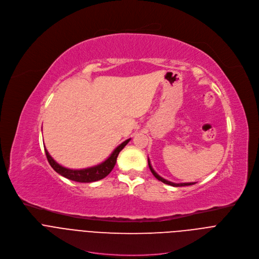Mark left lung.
Listing matches in <instances>:
<instances>
[{
	"instance_id": "obj_1",
	"label": "left lung",
	"mask_w": 259,
	"mask_h": 259,
	"mask_svg": "<svg viewBox=\"0 0 259 259\" xmlns=\"http://www.w3.org/2000/svg\"><path fill=\"white\" fill-rule=\"evenodd\" d=\"M149 160V167H150V169H151V171H152V173L154 174V176L158 179V180H160V181H162V182H164V183H166V184H169V186H172V187H186V186H192V184H195L196 182H187V183H174V182H171V181H168V180H166V179H164L163 177H161L154 169H153V167H152V165H151V162H150V159H147Z\"/></svg>"
}]
</instances>
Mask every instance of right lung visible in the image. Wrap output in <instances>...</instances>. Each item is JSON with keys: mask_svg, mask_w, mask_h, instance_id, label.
<instances>
[{"mask_svg": "<svg viewBox=\"0 0 259 259\" xmlns=\"http://www.w3.org/2000/svg\"><path fill=\"white\" fill-rule=\"evenodd\" d=\"M130 139L131 138L122 142L112 153V155H110L104 162H102L96 166L85 168V169H77L76 170V169L65 168L54 161V159L49 155L48 151L46 150V147H45V153H46L47 160H48L49 164L51 165V167L61 176L65 177L67 179L73 180V181H77V182H93V181H97V180L104 178L105 176H107L110 173V171L114 169L120 152L124 149L125 145L130 141Z\"/></svg>", "mask_w": 259, "mask_h": 259, "instance_id": "obj_1", "label": "right lung"}]
</instances>
